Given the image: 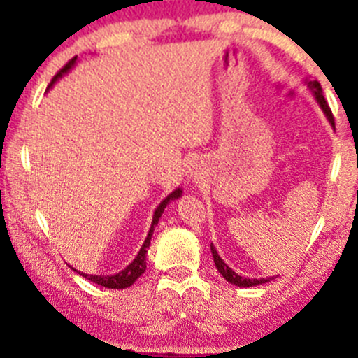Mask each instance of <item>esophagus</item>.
<instances>
[{
	"mask_svg": "<svg viewBox=\"0 0 358 358\" xmlns=\"http://www.w3.org/2000/svg\"><path fill=\"white\" fill-rule=\"evenodd\" d=\"M201 175H202L201 164H197V161H194L192 166H190V176H194V178H199Z\"/></svg>",
	"mask_w": 358,
	"mask_h": 358,
	"instance_id": "34e87169",
	"label": "esophagus"
}]
</instances>
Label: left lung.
<instances>
[{
	"label": "left lung",
	"instance_id": "1",
	"mask_svg": "<svg viewBox=\"0 0 358 358\" xmlns=\"http://www.w3.org/2000/svg\"><path fill=\"white\" fill-rule=\"evenodd\" d=\"M305 85L308 86V90L312 92V95L315 96L317 103H319V107L322 109L324 114H326L327 121L331 122V126L334 128V117H333V112H331L329 106H327L326 99H324L322 95V88H320V83L319 81H308V79H305ZM211 252H213V259H215V265L216 268H218V272L222 273L223 279L227 280V282L234 284V286H239V287H255V286H259V284H265V282H270L272 280V277H268V279H246V277H241L239 273L234 272L232 268H230L229 265H227L225 262H223L222 258H220L218 251H216V248L211 244Z\"/></svg>",
	"mask_w": 358,
	"mask_h": 358
}]
</instances>
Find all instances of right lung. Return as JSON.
<instances>
[{
	"label": "right lung",
	"mask_w": 358,
	"mask_h": 358,
	"mask_svg": "<svg viewBox=\"0 0 358 358\" xmlns=\"http://www.w3.org/2000/svg\"><path fill=\"white\" fill-rule=\"evenodd\" d=\"M76 60H78V57H74L72 60H69L66 66H64V69H60V71L57 72V76L52 79V83H50L48 88H52V86L55 85V83L59 81V79L62 78L64 74H67V72L76 66ZM178 197H182V189L173 190V192L169 194L166 199H162L161 204L157 206L156 211H154L152 223H150V229H149V234H147V239L143 241L142 248H140L138 255L135 256V259H133V262L129 263V265L126 266L124 270H121V272H117V273H112V275H92V273H83V272H79V270H76V268H72V270H74V272H78L79 275L85 277V279L92 280V282L99 284V286L109 287V289H126V287L133 286V284H135V280L138 279V277L142 275V273L145 272V268H147V262H145L147 249H149V246H150V239H152L154 227L157 225L159 218H161V215L164 213V208L169 204V201H175V199H178Z\"/></svg>",
	"instance_id": "obj_1"
}]
</instances>
